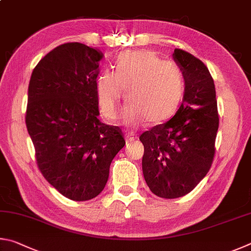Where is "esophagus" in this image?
<instances>
[{
    "label": "esophagus",
    "instance_id": "esophagus-1",
    "mask_svg": "<svg viewBox=\"0 0 251 251\" xmlns=\"http://www.w3.org/2000/svg\"><path fill=\"white\" fill-rule=\"evenodd\" d=\"M125 137H126V141H134V140L137 139V138L134 137L133 134H131V133H126V134L125 135Z\"/></svg>",
    "mask_w": 251,
    "mask_h": 251
}]
</instances>
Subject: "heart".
<instances>
[{
  "label": "heart",
  "instance_id": "heart-1",
  "mask_svg": "<svg viewBox=\"0 0 251 251\" xmlns=\"http://www.w3.org/2000/svg\"><path fill=\"white\" fill-rule=\"evenodd\" d=\"M185 77L173 61H164L150 50L126 51L118 56L114 72L103 70L95 82L100 112L114 119L126 91L129 101L122 113L125 125L138 126L147 121L159 125L176 112Z\"/></svg>",
  "mask_w": 251,
  "mask_h": 251
}]
</instances>
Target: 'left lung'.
Instances as JSON below:
<instances>
[{
    "instance_id": "obj_1",
    "label": "left lung",
    "mask_w": 251,
    "mask_h": 251,
    "mask_svg": "<svg viewBox=\"0 0 251 251\" xmlns=\"http://www.w3.org/2000/svg\"><path fill=\"white\" fill-rule=\"evenodd\" d=\"M173 58L185 77L182 103L171 120L140 135L144 179L153 194L169 200L188 194L208 173L219 126L208 68L179 48H175Z\"/></svg>"
}]
</instances>
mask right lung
Segmentation results:
<instances>
[{"label":"right lung","mask_w":251,"mask_h":251,"mask_svg":"<svg viewBox=\"0 0 251 251\" xmlns=\"http://www.w3.org/2000/svg\"><path fill=\"white\" fill-rule=\"evenodd\" d=\"M102 52L66 43L34 68L26 128L38 169L61 195L76 201L98 196L113 157L126 141L118 126L101 122L95 82Z\"/></svg>","instance_id":"right-lung-1"}]
</instances>
